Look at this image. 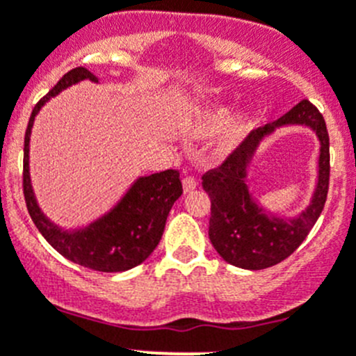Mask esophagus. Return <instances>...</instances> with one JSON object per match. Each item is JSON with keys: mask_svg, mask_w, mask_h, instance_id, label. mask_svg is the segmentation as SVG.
Listing matches in <instances>:
<instances>
[{"mask_svg": "<svg viewBox=\"0 0 356 356\" xmlns=\"http://www.w3.org/2000/svg\"><path fill=\"white\" fill-rule=\"evenodd\" d=\"M196 186H198V182H196V179L193 177V175H186V177L182 179V188H184L186 193L193 191V189H195Z\"/></svg>", "mask_w": 356, "mask_h": 356, "instance_id": "1", "label": "esophagus"}]
</instances>
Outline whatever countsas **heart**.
Masks as SVG:
<instances>
[{
  "instance_id": "1",
  "label": "heart",
  "mask_w": 356,
  "mask_h": 356,
  "mask_svg": "<svg viewBox=\"0 0 356 356\" xmlns=\"http://www.w3.org/2000/svg\"><path fill=\"white\" fill-rule=\"evenodd\" d=\"M226 118L227 108L219 104L207 109L202 118L203 132H216V130H219L224 125L222 137H220V147H227L236 143V140H240L245 136V132H247L252 122L248 111L234 113L233 116H229L227 122H225Z\"/></svg>"
}]
</instances>
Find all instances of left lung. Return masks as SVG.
Here are the masks:
<instances>
[{"mask_svg": "<svg viewBox=\"0 0 356 356\" xmlns=\"http://www.w3.org/2000/svg\"><path fill=\"white\" fill-rule=\"evenodd\" d=\"M305 124L321 140L319 182L309 209L294 220L268 214L253 202L244 179L246 167L266 135L280 126ZM330 154L325 120L309 101H301L277 122L252 130L217 168L203 174L210 196L209 238L220 257L243 270H264L278 264L306 240L322 213L329 191Z\"/></svg>", "mask_w": 356, "mask_h": 356, "instance_id": "1", "label": "left lung"}]
</instances>
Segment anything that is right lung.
<instances>
[{"label":"right lung","mask_w":356,"mask_h":356,"mask_svg":"<svg viewBox=\"0 0 356 356\" xmlns=\"http://www.w3.org/2000/svg\"><path fill=\"white\" fill-rule=\"evenodd\" d=\"M81 79L97 81V78L88 69H71L34 106L31 113L26 137H24V198L33 222L58 254L88 270L118 273L136 268L137 264L146 261L151 252L156 248L163 234L168 212L175 200L182 195V184L177 170H165L139 177L111 212L83 229L64 231L44 217L34 198L29 177L31 129H33L34 116L44 102Z\"/></svg>","instance_id":"obj_1"}]
</instances>
